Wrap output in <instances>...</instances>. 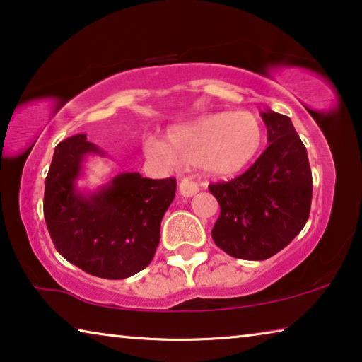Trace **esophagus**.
Wrapping results in <instances>:
<instances>
[{
  "instance_id": "34e87169",
  "label": "esophagus",
  "mask_w": 362,
  "mask_h": 362,
  "mask_svg": "<svg viewBox=\"0 0 362 362\" xmlns=\"http://www.w3.org/2000/svg\"><path fill=\"white\" fill-rule=\"evenodd\" d=\"M198 190H199V185H198L197 182H192V180H188V179H183V180L179 183V193H180L182 197H185V198L193 197Z\"/></svg>"
}]
</instances>
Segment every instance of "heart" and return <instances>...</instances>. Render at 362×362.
Here are the masks:
<instances>
[{
    "instance_id": "1",
    "label": "heart",
    "mask_w": 362,
    "mask_h": 362,
    "mask_svg": "<svg viewBox=\"0 0 362 362\" xmlns=\"http://www.w3.org/2000/svg\"><path fill=\"white\" fill-rule=\"evenodd\" d=\"M263 128L255 113L214 112L172 128L165 143L149 136L144 151L165 163L198 164L209 175H233L245 169L262 148Z\"/></svg>"
}]
</instances>
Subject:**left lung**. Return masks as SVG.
Masks as SVG:
<instances>
[{"instance_id": "obj_1", "label": "left lung", "mask_w": 362, "mask_h": 362, "mask_svg": "<svg viewBox=\"0 0 362 362\" xmlns=\"http://www.w3.org/2000/svg\"><path fill=\"white\" fill-rule=\"evenodd\" d=\"M268 148L249 170L209 185L221 214L214 244L242 260H267L304 228L312 203V172L304 143L289 117L262 112Z\"/></svg>"}]
</instances>
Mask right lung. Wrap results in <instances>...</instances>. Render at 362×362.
Here are the masks:
<instances>
[{"instance_id":"right-lung-1","label":"right lung","mask_w":362,"mask_h":362,"mask_svg":"<svg viewBox=\"0 0 362 362\" xmlns=\"http://www.w3.org/2000/svg\"><path fill=\"white\" fill-rule=\"evenodd\" d=\"M88 154L104 156L86 134H74L55 148L43 195L48 233L60 255L83 272L125 279L154 258L177 180L125 172L86 195L76 188V179Z\"/></svg>"}]
</instances>
